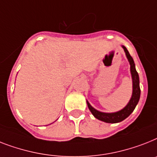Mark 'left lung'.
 I'll list each match as a JSON object with an SVG mask.
<instances>
[{"label": "left lung", "instance_id": "left-lung-1", "mask_svg": "<svg viewBox=\"0 0 157 157\" xmlns=\"http://www.w3.org/2000/svg\"><path fill=\"white\" fill-rule=\"evenodd\" d=\"M123 48L124 49V52L126 53L128 61H129L130 65H131V73H132V83H133V91H132V98L130 100L126 106L123 109H121L118 112L114 113H103L97 110L94 109L93 106H91L89 101H87L88 107L93 114V115L99 120L108 123H116L122 122L124 120L125 118H127L130 114L134 111V109L136 108V105L138 104L140 98V78H139V74L136 69V65L134 63V60L132 57L131 56L129 52L127 49L123 46Z\"/></svg>", "mask_w": 157, "mask_h": 157}]
</instances>
